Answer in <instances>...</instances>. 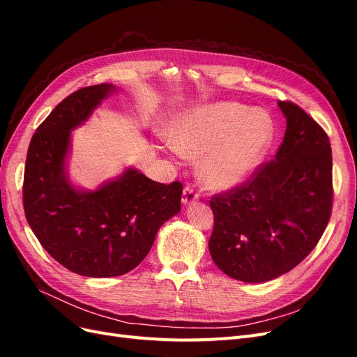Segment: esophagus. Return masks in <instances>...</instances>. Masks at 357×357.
<instances>
[{"label":"esophagus","mask_w":357,"mask_h":357,"mask_svg":"<svg viewBox=\"0 0 357 357\" xmlns=\"http://www.w3.org/2000/svg\"><path fill=\"white\" fill-rule=\"evenodd\" d=\"M198 199H199V195L192 188H185V190H183L181 202L185 204V205H190L193 202H197Z\"/></svg>","instance_id":"1"}]
</instances>
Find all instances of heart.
<instances>
[{"instance_id":"heart-1","label":"heart","mask_w":357,"mask_h":357,"mask_svg":"<svg viewBox=\"0 0 357 357\" xmlns=\"http://www.w3.org/2000/svg\"><path fill=\"white\" fill-rule=\"evenodd\" d=\"M172 144L186 158H201L198 176L214 190L243 186L273 139V123L261 112L236 102L201 105L178 116Z\"/></svg>"}]
</instances>
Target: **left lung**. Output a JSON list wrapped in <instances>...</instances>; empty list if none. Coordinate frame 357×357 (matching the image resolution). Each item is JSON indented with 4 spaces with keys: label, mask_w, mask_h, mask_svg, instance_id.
Instances as JSON below:
<instances>
[{
    "label": "left lung",
    "mask_w": 357,
    "mask_h": 357,
    "mask_svg": "<svg viewBox=\"0 0 357 357\" xmlns=\"http://www.w3.org/2000/svg\"><path fill=\"white\" fill-rule=\"evenodd\" d=\"M286 134L275 158L243 186L213 197V262L245 283L289 273L311 253L332 210L326 132L294 102L278 101Z\"/></svg>",
    "instance_id": "left-lung-1"
}]
</instances>
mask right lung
Returning <instances> with one entry per match:
<instances>
[{
  "label": "right lung",
  "mask_w": 357,
  "mask_h": 357,
  "mask_svg": "<svg viewBox=\"0 0 357 357\" xmlns=\"http://www.w3.org/2000/svg\"><path fill=\"white\" fill-rule=\"evenodd\" d=\"M117 88L109 83L75 91L32 137L24 176V208L45 250L84 277H117L142 264L159 228L180 213L183 186L150 180L135 168L89 190L74 186L67 169L71 131Z\"/></svg>",
  "instance_id": "right-lung-1"
}]
</instances>
